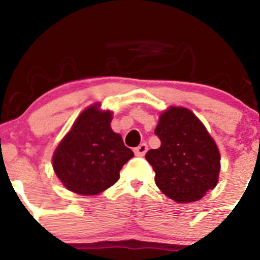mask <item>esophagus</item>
Instances as JSON below:
<instances>
[{
  "label": "esophagus",
  "mask_w": 260,
  "mask_h": 260,
  "mask_svg": "<svg viewBox=\"0 0 260 260\" xmlns=\"http://www.w3.org/2000/svg\"><path fill=\"white\" fill-rule=\"evenodd\" d=\"M147 150H148V145L145 144V143H142L139 147L134 149V153H136V155H138V156H143V155L147 153Z\"/></svg>",
  "instance_id": "1"
}]
</instances>
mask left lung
<instances>
[{"label": "left lung", "mask_w": 260, "mask_h": 260, "mask_svg": "<svg viewBox=\"0 0 260 260\" xmlns=\"http://www.w3.org/2000/svg\"><path fill=\"white\" fill-rule=\"evenodd\" d=\"M161 145L145 154L155 183L177 203L197 202L219 180L220 153L198 117L184 107H170L155 128Z\"/></svg>", "instance_id": "obj_1"}]
</instances>
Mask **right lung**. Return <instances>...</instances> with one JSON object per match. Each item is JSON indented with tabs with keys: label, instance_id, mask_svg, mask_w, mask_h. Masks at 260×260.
Segmentation results:
<instances>
[{
	"label": "right lung",
	"instance_id": "obj_1",
	"mask_svg": "<svg viewBox=\"0 0 260 260\" xmlns=\"http://www.w3.org/2000/svg\"><path fill=\"white\" fill-rule=\"evenodd\" d=\"M112 112L99 104L78 116L52 156L53 171L67 189L95 196L115 184L122 166L134 156L120 134L111 129Z\"/></svg>",
	"mask_w": 260,
	"mask_h": 260
}]
</instances>
